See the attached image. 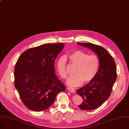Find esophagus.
I'll list each match as a JSON object with an SVG mask.
<instances>
[{
    "instance_id": "34e87169",
    "label": "esophagus",
    "mask_w": 129,
    "mask_h": 129,
    "mask_svg": "<svg viewBox=\"0 0 129 129\" xmlns=\"http://www.w3.org/2000/svg\"><path fill=\"white\" fill-rule=\"evenodd\" d=\"M67 89H68V90L69 92H71V93H74L75 92L74 89L73 88H71V87H68V88H67Z\"/></svg>"
}]
</instances>
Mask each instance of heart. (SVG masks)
<instances>
[{
    "mask_svg": "<svg viewBox=\"0 0 129 129\" xmlns=\"http://www.w3.org/2000/svg\"><path fill=\"white\" fill-rule=\"evenodd\" d=\"M70 62L76 67L74 75L70 76L67 83L71 87H77L83 81L88 83L96 76L100 66V60L96 55H90L81 51H75L68 55ZM57 67L59 74L63 79H66L68 73L66 61L64 57H60L57 62Z\"/></svg>",
    "mask_w": 129,
    "mask_h": 129,
    "instance_id": "b5f03b06",
    "label": "heart"
}]
</instances>
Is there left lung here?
<instances>
[{
  "instance_id": "left-lung-1",
  "label": "left lung",
  "mask_w": 129,
  "mask_h": 129,
  "mask_svg": "<svg viewBox=\"0 0 129 129\" xmlns=\"http://www.w3.org/2000/svg\"><path fill=\"white\" fill-rule=\"evenodd\" d=\"M77 44L94 51L100 60V66L95 77L87 84L77 90L83 99L78 107L84 110L95 109L110 96L117 77L115 63L111 55L103 47L91 43Z\"/></svg>"
}]
</instances>
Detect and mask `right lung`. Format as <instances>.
Returning <instances> with one entry per match:
<instances>
[{"label":"right lung","instance_id":"1","mask_svg":"<svg viewBox=\"0 0 129 129\" xmlns=\"http://www.w3.org/2000/svg\"><path fill=\"white\" fill-rule=\"evenodd\" d=\"M64 44H45L26 50L15 67V86L24 104L35 111L45 110L65 86L55 74L54 63Z\"/></svg>","mask_w":129,"mask_h":129}]
</instances>
